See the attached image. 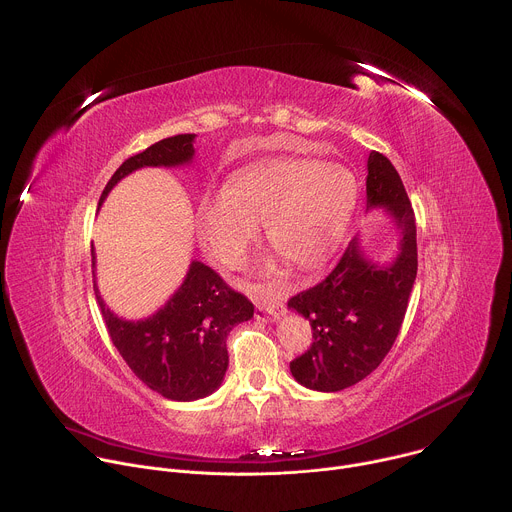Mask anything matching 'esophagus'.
<instances>
[{"instance_id":"34e87169","label":"esophagus","mask_w":512,"mask_h":512,"mask_svg":"<svg viewBox=\"0 0 512 512\" xmlns=\"http://www.w3.org/2000/svg\"><path fill=\"white\" fill-rule=\"evenodd\" d=\"M283 313V307L277 303H255V315L263 321H275Z\"/></svg>"}]
</instances>
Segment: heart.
<instances>
[{
    "label": "heart",
    "mask_w": 512,
    "mask_h": 512,
    "mask_svg": "<svg viewBox=\"0 0 512 512\" xmlns=\"http://www.w3.org/2000/svg\"><path fill=\"white\" fill-rule=\"evenodd\" d=\"M358 193L354 173L342 164L295 156L261 160L201 203V235L223 265L235 267L259 239V223L265 221L269 243L285 259L315 269L342 243Z\"/></svg>",
    "instance_id": "obj_1"
}]
</instances>
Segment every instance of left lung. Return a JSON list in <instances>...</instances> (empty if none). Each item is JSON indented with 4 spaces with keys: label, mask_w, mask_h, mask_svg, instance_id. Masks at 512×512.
I'll use <instances>...</instances> for the list:
<instances>
[{
    "label": "left lung",
    "mask_w": 512,
    "mask_h": 512,
    "mask_svg": "<svg viewBox=\"0 0 512 512\" xmlns=\"http://www.w3.org/2000/svg\"><path fill=\"white\" fill-rule=\"evenodd\" d=\"M368 209H384L400 231L392 263L370 259L352 239L335 269L287 301L309 319L313 344L289 364L293 378L317 392H339L370 376L400 333L418 271L416 217L394 164L372 150L366 179Z\"/></svg>",
    "instance_id": "obj_1"
}]
</instances>
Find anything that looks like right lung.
Segmentation results:
<instances>
[{
    "label": "right lung",
    "mask_w": 512,
    "mask_h": 512,
    "mask_svg": "<svg viewBox=\"0 0 512 512\" xmlns=\"http://www.w3.org/2000/svg\"><path fill=\"white\" fill-rule=\"evenodd\" d=\"M195 134L162 138L146 150L126 158L102 191L100 205L118 181L144 166H181L193 162ZM96 255L92 249V269ZM94 293L112 344L150 390L177 402H191L213 394L227 372V335L253 317V303L231 289L221 275L201 261H193L183 285L164 307L140 321L114 315L96 285Z\"/></svg>",
    "instance_id": "add662e5"
}]
</instances>
